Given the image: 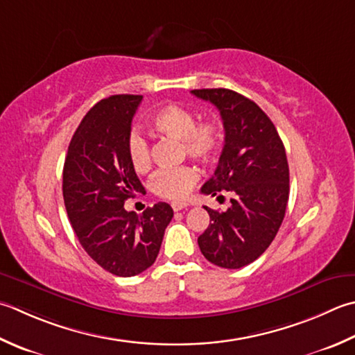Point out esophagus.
Here are the masks:
<instances>
[{
	"label": "esophagus",
	"mask_w": 355,
	"mask_h": 355,
	"mask_svg": "<svg viewBox=\"0 0 355 355\" xmlns=\"http://www.w3.org/2000/svg\"><path fill=\"white\" fill-rule=\"evenodd\" d=\"M171 206H172L173 211L178 212V211H182V209H186V207L189 206V205H187V203H182V201H173V203H172Z\"/></svg>",
	"instance_id": "esophagus-1"
}]
</instances>
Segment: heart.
I'll list each match as a JSON object with an SVG mask.
<instances>
[{"instance_id":"b5f03b06","label":"heart","mask_w":355,"mask_h":355,"mask_svg":"<svg viewBox=\"0 0 355 355\" xmlns=\"http://www.w3.org/2000/svg\"><path fill=\"white\" fill-rule=\"evenodd\" d=\"M149 129L155 134L180 140L183 152L201 163L212 162L223 144V128L217 120L197 123L192 110L178 104H166L150 116ZM128 157L137 172H144L150 166V144L138 130H132L128 138ZM198 173L189 166L159 171L150 182V191L166 200H182L196 183Z\"/></svg>"}]
</instances>
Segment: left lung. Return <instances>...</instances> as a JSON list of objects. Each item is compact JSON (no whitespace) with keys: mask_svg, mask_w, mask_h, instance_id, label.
<instances>
[{"mask_svg":"<svg viewBox=\"0 0 355 355\" xmlns=\"http://www.w3.org/2000/svg\"><path fill=\"white\" fill-rule=\"evenodd\" d=\"M191 92L220 110L225 146L206 196H231L227 211L205 206L211 223L198 237L207 261L239 269L255 261L275 239L289 198V166L274 123L257 104L229 89Z\"/></svg>","mask_w":355,"mask_h":355,"instance_id":"8db88e82","label":"left lung"}]
</instances>
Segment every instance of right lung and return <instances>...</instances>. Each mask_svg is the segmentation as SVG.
I'll use <instances>...</instances> for the list:
<instances>
[{
	"label": "right lung",
	"mask_w": 355,
	"mask_h": 355,
	"mask_svg": "<svg viewBox=\"0 0 355 355\" xmlns=\"http://www.w3.org/2000/svg\"><path fill=\"white\" fill-rule=\"evenodd\" d=\"M141 100L112 95L96 103L76 128L62 169V197L76 237L96 265L118 277L154 265L173 217L168 203L141 215L124 209V201L144 191L128 157L132 118Z\"/></svg>",
	"instance_id": "right-lung-1"
}]
</instances>
